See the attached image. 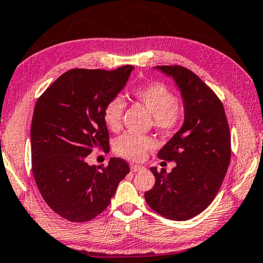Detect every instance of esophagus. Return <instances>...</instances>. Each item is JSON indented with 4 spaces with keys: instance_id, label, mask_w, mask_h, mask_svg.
Masks as SVG:
<instances>
[{
    "instance_id": "34e87169",
    "label": "esophagus",
    "mask_w": 263,
    "mask_h": 263,
    "mask_svg": "<svg viewBox=\"0 0 263 263\" xmlns=\"http://www.w3.org/2000/svg\"><path fill=\"white\" fill-rule=\"evenodd\" d=\"M130 169H132V172H134V173H136V172H141V171H143V167L142 165H137V164H132L130 165Z\"/></svg>"
}]
</instances>
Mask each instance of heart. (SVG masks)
Masks as SVG:
<instances>
[{
	"label": "heart",
	"mask_w": 263,
	"mask_h": 263,
	"mask_svg": "<svg viewBox=\"0 0 263 263\" xmlns=\"http://www.w3.org/2000/svg\"><path fill=\"white\" fill-rule=\"evenodd\" d=\"M133 98L142 104L153 115V124L157 130L173 133L177 130L184 118L183 106L176 100L171 88L161 82H152L136 87L132 91ZM126 109V101L121 96H115L108 101L103 110V120L108 129L119 132L122 124V116ZM154 147L152 137L145 135L127 134L115 140L114 151L120 156L128 160L139 161L145 153Z\"/></svg>",
	"instance_id": "b5f03b06"
}]
</instances>
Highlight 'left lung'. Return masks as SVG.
Segmentation results:
<instances>
[{
    "label": "left lung",
    "instance_id": "1",
    "mask_svg": "<svg viewBox=\"0 0 263 263\" xmlns=\"http://www.w3.org/2000/svg\"><path fill=\"white\" fill-rule=\"evenodd\" d=\"M175 81L184 122L157 156L174 161L171 173L151 171L155 184L144 193L149 207L169 220L185 221L203 212L219 193L230 162V133L223 104L199 76L181 66H157Z\"/></svg>",
    "mask_w": 263,
    "mask_h": 263
}]
</instances>
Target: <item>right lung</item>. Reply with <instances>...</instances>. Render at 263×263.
<instances>
[{"label": "right lung", "instance_id": "add662e5", "mask_svg": "<svg viewBox=\"0 0 263 263\" xmlns=\"http://www.w3.org/2000/svg\"><path fill=\"white\" fill-rule=\"evenodd\" d=\"M133 69L68 70L35 104L30 128L34 179L46 203L64 219H94L129 173L120 157H111L107 167L89 165L86 159L92 149L109 152L104 107L123 89Z\"/></svg>", "mask_w": 263, "mask_h": 263}]
</instances>
